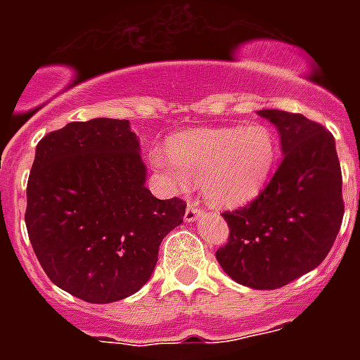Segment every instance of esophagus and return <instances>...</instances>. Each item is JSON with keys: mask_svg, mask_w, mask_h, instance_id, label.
<instances>
[{"mask_svg": "<svg viewBox=\"0 0 360 360\" xmlns=\"http://www.w3.org/2000/svg\"><path fill=\"white\" fill-rule=\"evenodd\" d=\"M200 214H202V209H200L198 203H189L186 209V214H184V218H186V221H196Z\"/></svg>", "mask_w": 360, "mask_h": 360, "instance_id": "34e87169", "label": "esophagus"}]
</instances>
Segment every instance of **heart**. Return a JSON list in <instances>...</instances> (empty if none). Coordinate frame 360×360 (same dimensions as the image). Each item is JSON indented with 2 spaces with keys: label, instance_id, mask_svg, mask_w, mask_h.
Returning <instances> with one entry per match:
<instances>
[{
  "label": "heart",
  "instance_id": "b5f03b06",
  "mask_svg": "<svg viewBox=\"0 0 360 360\" xmlns=\"http://www.w3.org/2000/svg\"><path fill=\"white\" fill-rule=\"evenodd\" d=\"M276 139L266 126L195 129L174 136L169 153H151L153 167L178 189L202 184L216 207H238L259 195L276 162Z\"/></svg>",
  "mask_w": 360,
  "mask_h": 360
}]
</instances>
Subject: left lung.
Masks as SVG:
<instances>
[{"mask_svg":"<svg viewBox=\"0 0 360 360\" xmlns=\"http://www.w3.org/2000/svg\"><path fill=\"white\" fill-rule=\"evenodd\" d=\"M281 135L283 160L265 189L225 211L229 241L216 250L224 272L245 287L274 290L328 256L345 216L333 135L301 113L262 110Z\"/></svg>","mask_w":360,"mask_h":360,"instance_id":"8db88e82","label":"left lung"}]
</instances>
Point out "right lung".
<instances>
[{"mask_svg":"<svg viewBox=\"0 0 360 360\" xmlns=\"http://www.w3.org/2000/svg\"><path fill=\"white\" fill-rule=\"evenodd\" d=\"M128 120L70 122L44 135L27 184L32 249L50 281L88 303H113L151 278L158 247L184 221L182 198L146 184Z\"/></svg>","mask_w":360,"mask_h":360,"instance_id":"right-lung-1","label":"right lung"}]
</instances>
